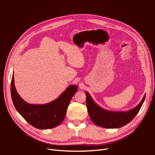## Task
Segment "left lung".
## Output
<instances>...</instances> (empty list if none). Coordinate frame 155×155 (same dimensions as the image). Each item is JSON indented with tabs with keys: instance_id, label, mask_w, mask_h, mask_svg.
<instances>
[{
	"instance_id": "1",
	"label": "left lung",
	"mask_w": 155,
	"mask_h": 155,
	"mask_svg": "<svg viewBox=\"0 0 155 155\" xmlns=\"http://www.w3.org/2000/svg\"><path fill=\"white\" fill-rule=\"evenodd\" d=\"M85 94L87 96L86 105L92 122L97 126L108 129L119 128L129 124L138 114L145 97L144 96L141 102L130 110L112 112L103 109L94 103L88 92H85Z\"/></svg>"
}]
</instances>
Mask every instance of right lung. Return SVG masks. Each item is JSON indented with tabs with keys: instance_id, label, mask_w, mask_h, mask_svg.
Returning a JSON list of instances; mask_svg holds the SVG:
<instances>
[{
	"instance_id": "add662e5",
	"label": "right lung",
	"mask_w": 155,
	"mask_h": 155,
	"mask_svg": "<svg viewBox=\"0 0 155 155\" xmlns=\"http://www.w3.org/2000/svg\"><path fill=\"white\" fill-rule=\"evenodd\" d=\"M78 87L70 85L58 99L45 105L28 104L18 94L14 85L13 74L11 82L12 99L16 110L33 127L40 129L54 128L62 123L72 97Z\"/></svg>"
}]
</instances>
